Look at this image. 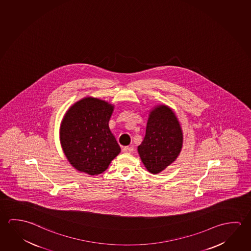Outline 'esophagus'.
<instances>
[{"instance_id": "1", "label": "esophagus", "mask_w": 251, "mask_h": 251, "mask_svg": "<svg viewBox=\"0 0 251 251\" xmlns=\"http://www.w3.org/2000/svg\"><path fill=\"white\" fill-rule=\"evenodd\" d=\"M133 147H129V146H125L124 149H123V151L124 153H131L133 151Z\"/></svg>"}]
</instances>
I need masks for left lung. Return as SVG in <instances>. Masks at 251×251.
Instances as JSON below:
<instances>
[{"mask_svg": "<svg viewBox=\"0 0 251 251\" xmlns=\"http://www.w3.org/2000/svg\"><path fill=\"white\" fill-rule=\"evenodd\" d=\"M183 133L177 116L170 107L160 105L149 115L144 141L138 153L149 172L159 173L173 164L179 155Z\"/></svg>", "mask_w": 251, "mask_h": 251, "instance_id": "left-lung-1", "label": "left lung"}]
</instances>
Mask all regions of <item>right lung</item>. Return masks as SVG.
<instances>
[{"mask_svg": "<svg viewBox=\"0 0 251 251\" xmlns=\"http://www.w3.org/2000/svg\"><path fill=\"white\" fill-rule=\"evenodd\" d=\"M112 104L86 97L66 112L60 126L62 149L71 165L81 173L98 175L121 152L108 122Z\"/></svg>", "mask_w": 251, "mask_h": 251, "instance_id": "1", "label": "right lung"}]
</instances>
